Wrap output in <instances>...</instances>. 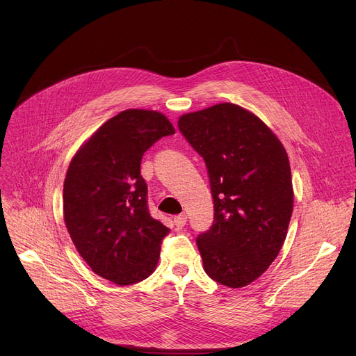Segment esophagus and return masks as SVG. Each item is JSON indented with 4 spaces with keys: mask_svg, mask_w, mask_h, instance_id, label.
Returning a JSON list of instances; mask_svg holds the SVG:
<instances>
[{
    "mask_svg": "<svg viewBox=\"0 0 356 356\" xmlns=\"http://www.w3.org/2000/svg\"><path fill=\"white\" fill-rule=\"evenodd\" d=\"M186 222H188V216H186V215H177L173 219V223H175L176 229H181L186 225Z\"/></svg>",
    "mask_w": 356,
    "mask_h": 356,
    "instance_id": "34e87169",
    "label": "esophagus"
}]
</instances>
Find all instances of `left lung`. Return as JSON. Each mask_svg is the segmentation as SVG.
<instances>
[{
    "mask_svg": "<svg viewBox=\"0 0 356 356\" xmlns=\"http://www.w3.org/2000/svg\"><path fill=\"white\" fill-rule=\"evenodd\" d=\"M179 129L203 157L213 197V223L196 244L216 283L244 287L282 250L293 212L286 149L252 112L218 104L181 115Z\"/></svg>",
    "mask_w": 356,
    "mask_h": 356,
    "instance_id": "left-lung-1",
    "label": "left lung"
}]
</instances>
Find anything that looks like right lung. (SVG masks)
I'll list each match as a JSON object with an SVG mask.
<instances>
[{"mask_svg":"<svg viewBox=\"0 0 356 356\" xmlns=\"http://www.w3.org/2000/svg\"><path fill=\"white\" fill-rule=\"evenodd\" d=\"M172 134V122L160 112L127 109L99 127L69 164L66 228L92 271L118 286L154 271L170 232L148 212L140 164L149 147Z\"/></svg>","mask_w":356,"mask_h":356,"instance_id":"1","label":"right lung"}]
</instances>
